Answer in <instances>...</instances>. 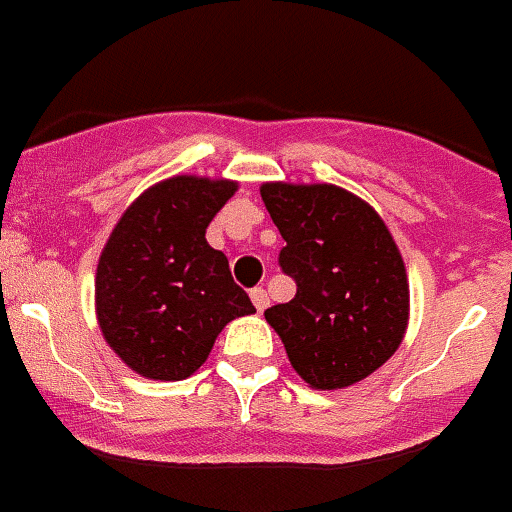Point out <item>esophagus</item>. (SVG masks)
<instances>
[{"label": "esophagus", "mask_w": 512, "mask_h": 512, "mask_svg": "<svg viewBox=\"0 0 512 512\" xmlns=\"http://www.w3.org/2000/svg\"><path fill=\"white\" fill-rule=\"evenodd\" d=\"M251 301H253V306L259 309V312H264V309H267V304H269L267 290H264V288H253L251 290Z\"/></svg>", "instance_id": "obj_1"}]
</instances>
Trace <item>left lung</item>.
<instances>
[{"mask_svg": "<svg viewBox=\"0 0 512 512\" xmlns=\"http://www.w3.org/2000/svg\"><path fill=\"white\" fill-rule=\"evenodd\" d=\"M280 230L277 264L296 282L288 304L264 317L290 365L330 391L367 378L402 343L410 288L394 237L365 200L333 185H264Z\"/></svg>", "mask_w": 512, "mask_h": 512, "instance_id": "8db88e82", "label": "left lung"}]
</instances>
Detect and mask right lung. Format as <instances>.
<instances>
[{
  "mask_svg": "<svg viewBox=\"0 0 512 512\" xmlns=\"http://www.w3.org/2000/svg\"><path fill=\"white\" fill-rule=\"evenodd\" d=\"M235 182L174 177L126 208L97 264L105 341L145 378L182 380L206 362L216 335L256 312L206 227Z\"/></svg>",
  "mask_w": 512,
  "mask_h": 512,
  "instance_id": "1",
  "label": "right lung"
}]
</instances>
